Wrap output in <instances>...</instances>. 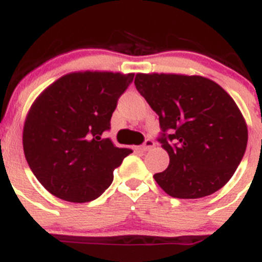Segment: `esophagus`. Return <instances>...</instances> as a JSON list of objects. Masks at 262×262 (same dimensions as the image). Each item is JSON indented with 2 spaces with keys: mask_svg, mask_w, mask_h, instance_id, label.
<instances>
[{
  "mask_svg": "<svg viewBox=\"0 0 262 262\" xmlns=\"http://www.w3.org/2000/svg\"><path fill=\"white\" fill-rule=\"evenodd\" d=\"M154 147H155V142L152 141V139H146L144 143L141 146V149L142 151H149V149L154 148Z\"/></svg>",
  "mask_w": 262,
  "mask_h": 262,
  "instance_id": "obj_1",
  "label": "esophagus"
}]
</instances>
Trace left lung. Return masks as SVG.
<instances>
[{"label":"left lung","mask_w":262,"mask_h":262,"mask_svg":"<svg viewBox=\"0 0 262 262\" xmlns=\"http://www.w3.org/2000/svg\"><path fill=\"white\" fill-rule=\"evenodd\" d=\"M137 91L159 115L166 170L154 175L175 199H201L224 187L243 159L247 124L237 103L214 80L200 75L142 74Z\"/></svg>","instance_id":"obj_1"}]
</instances>
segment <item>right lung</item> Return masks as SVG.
I'll list each match as a JSON object with an SVG mask.
<instances>
[{
	"mask_svg": "<svg viewBox=\"0 0 262 262\" xmlns=\"http://www.w3.org/2000/svg\"><path fill=\"white\" fill-rule=\"evenodd\" d=\"M134 74L78 72L58 78L33 102L23 129L25 159L58 199L90 202L113 183L129 148L102 138Z\"/></svg>",
	"mask_w": 262,
	"mask_h": 262,
	"instance_id": "1",
	"label": "right lung"
}]
</instances>
